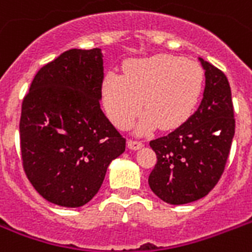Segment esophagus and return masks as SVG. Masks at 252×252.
<instances>
[{
	"instance_id": "obj_1",
	"label": "esophagus",
	"mask_w": 252,
	"mask_h": 252,
	"mask_svg": "<svg viewBox=\"0 0 252 252\" xmlns=\"http://www.w3.org/2000/svg\"><path fill=\"white\" fill-rule=\"evenodd\" d=\"M126 145H128V148H129V149H133V151H136V149H140V148L143 147V143H141L140 140L129 139L128 141H126Z\"/></svg>"
}]
</instances>
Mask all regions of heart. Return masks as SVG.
I'll return each instance as SVG.
<instances>
[{
    "label": "heart",
    "mask_w": 252,
    "mask_h": 252,
    "mask_svg": "<svg viewBox=\"0 0 252 252\" xmlns=\"http://www.w3.org/2000/svg\"><path fill=\"white\" fill-rule=\"evenodd\" d=\"M205 72L198 63L166 54L126 63L124 75L107 72L101 95L109 119L119 128H128L141 108L140 132L158 124L164 129L182 126L193 115L202 95Z\"/></svg>",
    "instance_id": "heart-1"
}]
</instances>
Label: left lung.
Segmentation results:
<instances>
[{"label":"left lung","mask_w":252,"mask_h":252,"mask_svg":"<svg viewBox=\"0 0 252 252\" xmlns=\"http://www.w3.org/2000/svg\"><path fill=\"white\" fill-rule=\"evenodd\" d=\"M199 61L206 84L198 109L177 129L149 143L157 162L148 182L152 191L170 205L209 194L223 174L235 133L227 78L211 63Z\"/></svg>","instance_id":"obj_1"}]
</instances>
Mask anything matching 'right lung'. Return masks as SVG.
Instances as JSON below:
<instances>
[{"label": "right lung", "instance_id": "1", "mask_svg": "<svg viewBox=\"0 0 252 252\" xmlns=\"http://www.w3.org/2000/svg\"><path fill=\"white\" fill-rule=\"evenodd\" d=\"M101 57L99 49L64 51L36 72L22 101V166L34 189L58 206L90 202L111 161L126 151L100 109Z\"/></svg>", "mask_w": 252, "mask_h": 252}]
</instances>
